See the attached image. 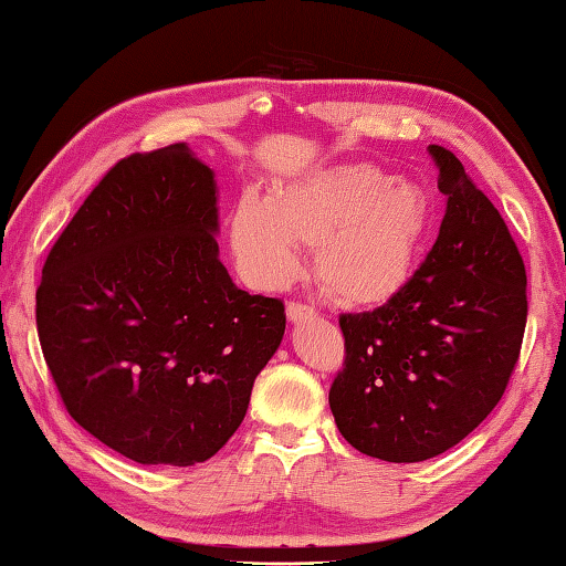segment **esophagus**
Instances as JSON below:
<instances>
[{"mask_svg":"<svg viewBox=\"0 0 566 566\" xmlns=\"http://www.w3.org/2000/svg\"><path fill=\"white\" fill-rule=\"evenodd\" d=\"M316 312L312 310V306H306L302 302H290L286 304V318H290L292 324H300V322H306V318H314Z\"/></svg>","mask_w":566,"mask_h":566,"instance_id":"34e87169","label":"esophagus"}]
</instances>
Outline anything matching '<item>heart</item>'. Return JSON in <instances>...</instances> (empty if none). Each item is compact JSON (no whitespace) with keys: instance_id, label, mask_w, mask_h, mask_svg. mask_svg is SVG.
<instances>
[{"instance_id":"heart-1","label":"heart","mask_w":566,"mask_h":566,"mask_svg":"<svg viewBox=\"0 0 566 566\" xmlns=\"http://www.w3.org/2000/svg\"><path fill=\"white\" fill-rule=\"evenodd\" d=\"M433 228L420 185L374 163H338L280 182L270 198L248 195L232 212V254L256 290L280 292L302 274V250L346 306H374L410 280Z\"/></svg>"}]
</instances>
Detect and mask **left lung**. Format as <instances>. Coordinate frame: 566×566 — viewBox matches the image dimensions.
<instances>
[{"mask_svg":"<svg viewBox=\"0 0 566 566\" xmlns=\"http://www.w3.org/2000/svg\"><path fill=\"white\" fill-rule=\"evenodd\" d=\"M446 218L396 296L342 314L346 358L328 406L364 455L420 462L470 436L500 403L527 324V274L495 205L453 153L428 146Z\"/></svg>","mask_w":566,"mask_h":566,"instance_id":"obj_1","label":"left lung"}]
</instances>
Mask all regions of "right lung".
I'll return each mask as SVG.
<instances>
[{
  "label": "right lung",
  "instance_id": "add662e5",
  "mask_svg": "<svg viewBox=\"0 0 566 566\" xmlns=\"http://www.w3.org/2000/svg\"><path fill=\"white\" fill-rule=\"evenodd\" d=\"M218 230L214 172L176 143L118 160L41 270L36 328L61 400L140 465L218 453L282 344L284 304L234 286Z\"/></svg>",
  "mask_w": 566,
  "mask_h": 566
}]
</instances>
